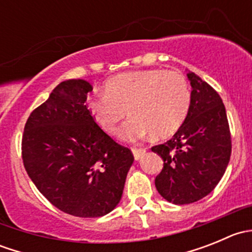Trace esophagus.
<instances>
[{"label": "esophagus", "instance_id": "34e87169", "mask_svg": "<svg viewBox=\"0 0 252 252\" xmlns=\"http://www.w3.org/2000/svg\"><path fill=\"white\" fill-rule=\"evenodd\" d=\"M131 151H133L134 158L135 159H140L142 156L146 152V149H140V147H131Z\"/></svg>", "mask_w": 252, "mask_h": 252}]
</instances>
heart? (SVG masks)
<instances>
[{
    "instance_id": "heart-1",
    "label": "heart",
    "mask_w": 252,
    "mask_h": 252,
    "mask_svg": "<svg viewBox=\"0 0 252 252\" xmlns=\"http://www.w3.org/2000/svg\"><path fill=\"white\" fill-rule=\"evenodd\" d=\"M191 106V90L179 72L145 69L121 73L106 80L103 96L91 98L88 108L94 121L108 135H116L128 111L123 129L126 140L151 134L155 139L173 135L183 126Z\"/></svg>"
}]
</instances>
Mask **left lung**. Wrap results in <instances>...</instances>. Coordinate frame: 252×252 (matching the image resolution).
Returning <instances> with one entry per match:
<instances>
[{
  "instance_id": "8db88e82",
  "label": "left lung",
  "mask_w": 252,
  "mask_h": 252,
  "mask_svg": "<svg viewBox=\"0 0 252 252\" xmlns=\"http://www.w3.org/2000/svg\"><path fill=\"white\" fill-rule=\"evenodd\" d=\"M191 91L189 114L173 138L152 146L163 159L155 179L167 201L187 205L210 194L222 179L232 154V136L225 107L217 91L188 74Z\"/></svg>"
}]
</instances>
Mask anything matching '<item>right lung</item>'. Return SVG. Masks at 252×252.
I'll return each mask as SVG.
<instances>
[{
    "mask_svg": "<svg viewBox=\"0 0 252 252\" xmlns=\"http://www.w3.org/2000/svg\"><path fill=\"white\" fill-rule=\"evenodd\" d=\"M93 86L62 81L30 113L22 138L24 168L58 210L91 218L111 212L123 194L134 156L94 121L86 105Z\"/></svg>",
    "mask_w": 252,
    "mask_h": 252,
    "instance_id": "1",
    "label": "right lung"
}]
</instances>
